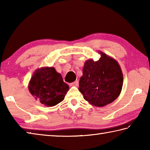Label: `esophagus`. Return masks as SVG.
Segmentation results:
<instances>
[{
  "label": "esophagus",
  "instance_id": "1",
  "mask_svg": "<svg viewBox=\"0 0 150 150\" xmlns=\"http://www.w3.org/2000/svg\"><path fill=\"white\" fill-rule=\"evenodd\" d=\"M78 84H79L78 81H75V82H71V83L70 84V86H77Z\"/></svg>",
  "mask_w": 150,
  "mask_h": 150
}]
</instances>
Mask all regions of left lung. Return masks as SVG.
<instances>
[{"instance_id":"obj_1","label":"left lung","mask_w":150,"mask_h":150,"mask_svg":"<svg viewBox=\"0 0 150 150\" xmlns=\"http://www.w3.org/2000/svg\"><path fill=\"white\" fill-rule=\"evenodd\" d=\"M97 61L89 59L84 63L79 90L84 99L95 106L103 107L119 96L123 84V74L114 59L102 52Z\"/></svg>"}]
</instances>
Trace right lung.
Listing matches in <instances>:
<instances>
[{
  "mask_svg": "<svg viewBox=\"0 0 150 150\" xmlns=\"http://www.w3.org/2000/svg\"><path fill=\"white\" fill-rule=\"evenodd\" d=\"M28 89L41 104L46 106H54L64 100L69 86L55 68L44 67L34 72Z\"/></svg>",
  "mask_w": 150,
  "mask_h": 150,
  "instance_id": "add662e5",
  "label": "right lung"
}]
</instances>
